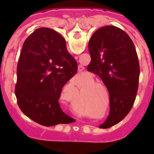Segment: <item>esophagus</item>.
<instances>
[{"mask_svg":"<svg viewBox=\"0 0 154 154\" xmlns=\"http://www.w3.org/2000/svg\"><path fill=\"white\" fill-rule=\"evenodd\" d=\"M81 68H82V66H81Z\"/></svg>","mask_w":154,"mask_h":154,"instance_id":"1","label":"esophagus"}]
</instances>
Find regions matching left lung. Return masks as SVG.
I'll return each instance as SVG.
<instances>
[{"label":"left lung","instance_id":"obj_1","mask_svg":"<svg viewBox=\"0 0 154 154\" xmlns=\"http://www.w3.org/2000/svg\"><path fill=\"white\" fill-rule=\"evenodd\" d=\"M89 51L91 62L87 69L101 78L109 93V115L99 127L109 128L127 115L135 101L140 78L138 56L129 35L112 25L95 31Z\"/></svg>","mask_w":154,"mask_h":154}]
</instances>
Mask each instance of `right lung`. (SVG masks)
Masks as SVG:
<instances>
[{
	"mask_svg": "<svg viewBox=\"0 0 154 154\" xmlns=\"http://www.w3.org/2000/svg\"><path fill=\"white\" fill-rule=\"evenodd\" d=\"M77 70L62 35L48 28L35 30L24 41L17 67L15 95L23 113L45 126L75 122L58 99Z\"/></svg>",
	"mask_w": 154,
	"mask_h": 154,
	"instance_id": "add662e5",
	"label": "right lung"
}]
</instances>
